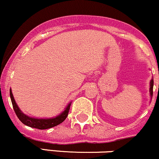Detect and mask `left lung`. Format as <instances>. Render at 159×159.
<instances>
[{"label":"left lung","mask_w":159,"mask_h":159,"mask_svg":"<svg viewBox=\"0 0 159 159\" xmlns=\"http://www.w3.org/2000/svg\"><path fill=\"white\" fill-rule=\"evenodd\" d=\"M153 84H154V81H153V79L151 80L150 81V95L152 97V94H153Z\"/></svg>","instance_id":"8db88e82"}]
</instances>
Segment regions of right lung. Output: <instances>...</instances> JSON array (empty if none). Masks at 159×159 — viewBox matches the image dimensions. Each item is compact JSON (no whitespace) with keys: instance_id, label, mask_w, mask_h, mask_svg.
<instances>
[{"instance_id":"1","label":"right lung","mask_w":159,"mask_h":159,"mask_svg":"<svg viewBox=\"0 0 159 159\" xmlns=\"http://www.w3.org/2000/svg\"><path fill=\"white\" fill-rule=\"evenodd\" d=\"M10 94L11 101H12V107H13L14 111L16 112V116H18V118H19L21 123L25 124V125H27V126L35 128V129H50V128L56 126V125L63 123V122L66 119L67 116H68L71 103L69 104V105L66 107V110L63 111L61 114H60L59 116H56V117L54 118H51V119H35V118L30 117V116H26V115L23 114V113L20 111L19 107L16 105L11 90H10Z\"/></svg>"}]
</instances>
